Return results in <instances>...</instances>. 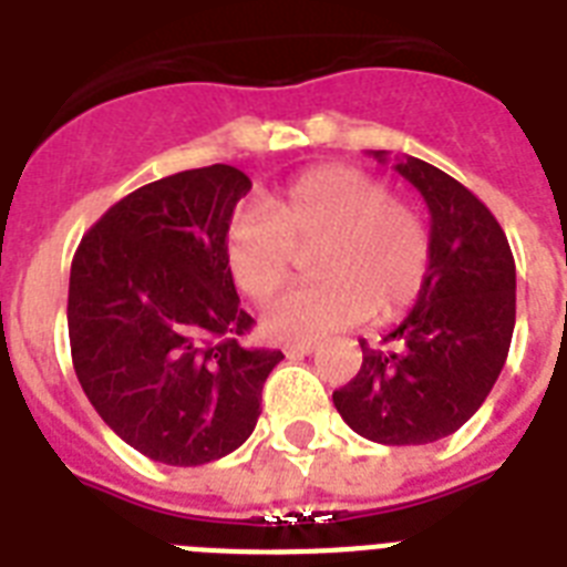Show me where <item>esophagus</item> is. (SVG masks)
<instances>
[{
	"mask_svg": "<svg viewBox=\"0 0 567 567\" xmlns=\"http://www.w3.org/2000/svg\"><path fill=\"white\" fill-rule=\"evenodd\" d=\"M318 350V341H293V344H285V355L288 359H297V355H309Z\"/></svg>",
	"mask_w": 567,
	"mask_h": 567,
	"instance_id": "esophagus-1",
	"label": "esophagus"
}]
</instances>
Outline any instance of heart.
<instances>
[{"mask_svg": "<svg viewBox=\"0 0 567 567\" xmlns=\"http://www.w3.org/2000/svg\"><path fill=\"white\" fill-rule=\"evenodd\" d=\"M320 240L315 270L323 279L282 293L267 309L276 341L320 338L371 318H396L421 297L432 265L423 214L391 196L373 173L329 164L300 173L265 205L231 217L223 258L249 300L267 302L291 274V244Z\"/></svg>", "mask_w": 567, "mask_h": 567, "instance_id": "obj_1", "label": "heart"}]
</instances>
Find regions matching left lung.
I'll use <instances>...</instances> for the list:
<instances>
[{
  "mask_svg": "<svg viewBox=\"0 0 567 567\" xmlns=\"http://www.w3.org/2000/svg\"><path fill=\"white\" fill-rule=\"evenodd\" d=\"M373 158L385 164L388 153ZM430 208L432 265L421 297L332 394L338 414L377 444H432L474 417L501 377L515 329V258L494 214L439 167L394 164Z\"/></svg>",
  "mask_w": 567,
  "mask_h": 567,
  "instance_id": "8db88e82",
  "label": "left lung"
}]
</instances>
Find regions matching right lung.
Segmentation results:
<instances>
[{
    "instance_id": "obj_1",
    "label": "right lung",
    "mask_w": 567,
    "mask_h": 567,
    "mask_svg": "<svg viewBox=\"0 0 567 567\" xmlns=\"http://www.w3.org/2000/svg\"><path fill=\"white\" fill-rule=\"evenodd\" d=\"M249 188L229 164L150 182L111 205L75 249V377L102 421L153 462L194 467L238 450L285 359L240 344L252 318L223 238Z\"/></svg>"
}]
</instances>
